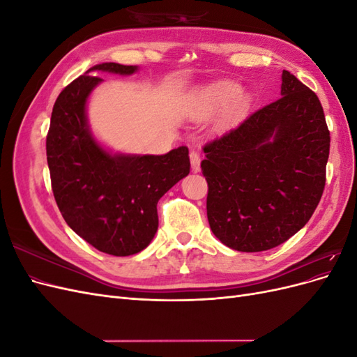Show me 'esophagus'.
Wrapping results in <instances>:
<instances>
[{
	"label": "esophagus",
	"instance_id": "1",
	"mask_svg": "<svg viewBox=\"0 0 357 357\" xmlns=\"http://www.w3.org/2000/svg\"><path fill=\"white\" fill-rule=\"evenodd\" d=\"M190 165H192V171L193 172H198L199 171V164H201V156L197 152V150H192L190 152Z\"/></svg>",
	"mask_w": 357,
	"mask_h": 357
}]
</instances>
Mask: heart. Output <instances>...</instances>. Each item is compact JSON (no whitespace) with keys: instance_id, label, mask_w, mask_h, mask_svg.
Instances as JSON below:
<instances>
[{"instance_id":"1","label":"heart","mask_w":357,"mask_h":357,"mask_svg":"<svg viewBox=\"0 0 357 357\" xmlns=\"http://www.w3.org/2000/svg\"><path fill=\"white\" fill-rule=\"evenodd\" d=\"M241 88L236 83L229 80H220L211 84L204 86L195 95V105L202 114H211L222 110L232 100V113L240 114L247 105V98L244 95L238 96Z\"/></svg>"}]
</instances>
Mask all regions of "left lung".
I'll return each instance as SVG.
<instances>
[{"label":"left lung","instance_id":"left-lung-1","mask_svg":"<svg viewBox=\"0 0 357 357\" xmlns=\"http://www.w3.org/2000/svg\"><path fill=\"white\" fill-rule=\"evenodd\" d=\"M282 98L204 146L213 234L234 250L264 252L287 241L317 208L331 137L317 95L282 74Z\"/></svg>","mask_w":357,"mask_h":357}]
</instances>
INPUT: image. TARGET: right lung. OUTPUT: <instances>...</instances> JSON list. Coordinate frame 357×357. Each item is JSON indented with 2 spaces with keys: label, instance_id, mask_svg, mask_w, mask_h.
<instances>
[{
  "label": "right lung",
  "instance_id": "add662e5",
  "mask_svg": "<svg viewBox=\"0 0 357 357\" xmlns=\"http://www.w3.org/2000/svg\"><path fill=\"white\" fill-rule=\"evenodd\" d=\"M137 66L98 63L63 89L53 105L46 138L52 190L70 228L113 256L135 255L158 231V201L189 174L186 146L167 155L110 153L88 125L86 102L102 79L98 71L129 75Z\"/></svg>",
  "mask_w": 357,
  "mask_h": 357
}]
</instances>
